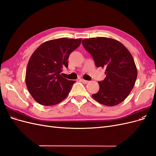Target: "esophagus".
Returning a JSON list of instances; mask_svg holds the SVG:
<instances>
[{
  "label": "esophagus",
  "mask_w": 156,
  "mask_h": 156,
  "mask_svg": "<svg viewBox=\"0 0 156 156\" xmlns=\"http://www.w3.org/2000/svg\"><path fill=\"white\" fill-rule=\"evenodd\" d=\"M80 81H81L84 84H87L88 83V81H86V80H84L83 79H80Z\"/></svg>",
  "instance_id": "esophagus-1"
}]
</instances>
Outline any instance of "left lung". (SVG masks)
Here are the masks:
<instances>
[{"instance_id": "1", "label": "left lung", "mask_w": 156, "mask_h": 156, "mask_svg": "<svg viewBox=\"0 0 156 156\" xmlns=\"http://www.w3.org/2000/svg\"><path fill=\"white\" fill-rule=\"evenodd\" d=\"M96 67L105 69V78L99 81L100 90L92 98L103 105L115 106L123 101L133 89L137 77L134 59L126 47L105 37L86 38L82 41Z\"/></svg>"}]
</instances>
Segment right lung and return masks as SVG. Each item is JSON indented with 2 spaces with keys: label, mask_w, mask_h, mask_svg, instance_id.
Returning a JSON list of instances; mask_svg holds the SVG:
<instances>
[{
  "label": "right lung",
  "mask_w": 156,
  "mask_h": 156,
  "mask_svg": "<svg viewBox=\"0 0 156 156\" xmlns=\"http://www.w3.org/2000/svg\"><path fill=\"white\" fill-rule=\"evenodd\" d=\"M82 39L58 38L47 41L37 48L27 64L25 83L34 100L45 106L58 104L66 98L75 81L60 74L68 66L69 55Z\"/></svg>",
  "instance_id": "obj_1"
}]
</instances>
